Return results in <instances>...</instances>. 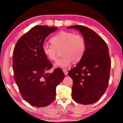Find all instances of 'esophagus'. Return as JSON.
Here are the masks:
<instances>
[{
    "label": "esophagus",
    "mask_w": 123,
    "mask_h": 123,
    "mask_svg": "<svg viewBox=\"0 0 123 123\" xmlns=\"http://www.w3.org/2000/svg\"><path fill=\"white\" fill-rule=\"evenodd\" d=\"M63 73H64V75H66L68 74V72H67V70H63Z\"/></svg>",
    "instance_id": "esophagus-1"
}]
</instances>
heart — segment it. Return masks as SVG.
<instances>
[{"instance_id": "1", "label": "heart", "mask_w": 123, "mask_h": 123, "mask_svg": "<svg viewBox=\"0 0 123 123\" xmlns=\"http://www.w3.org/2000/svg\"><path fill=\"white\" fill-rule=\"evenodd\" d=\"M52 45L44 44L42 51L48 59L55 61L57 59L58 51L62 57L54 64L55 67L67 68L72 61L80 60L86 50V42L81 35L62 31L50 38Z\"/></svg>"}]
</instances>
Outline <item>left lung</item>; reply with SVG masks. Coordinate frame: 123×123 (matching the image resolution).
I'll list each match as a JSON object with an SVG mask.
<instances>
[{"label": "left lung", "instance_id": "left-lung-1", "mask_svg": "<svg viewBox=\"0 0 123 123\" xmlns=\"http://www.w3.org/2000/svg\"><path fill=\"white\" fill-rule=\"evenodd\" d=\"M84 37L86 50L77 65L68 72L73 81L72 97L77 103L88 105L97 102L106 89L111 68L106 43L86 26L74 25Z\"/></svg>", "mask_w": 123, "mask_h": 123}]
</instances>
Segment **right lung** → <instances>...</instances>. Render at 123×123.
<instances>
[{
	"mask_svg": "<svg viewBox=\"0 0 123 123\" xmlns=\"http://www.w3.org/2000/svg\"><path fill=\"white\" fill-rule=\"evenodd\" d=\"M57 29L35 26L18 39L13 50L14 80L23 98L33 106L51 103L55 99L56 87L65 76L61 69L48 73L53 66L42 51L45 38Z\"/></svg>",
	"mask_w": 123,
	"mask_h": 123,
	"instance_id": "obj_1",
	"label": "right lung"
}]
</instances>
